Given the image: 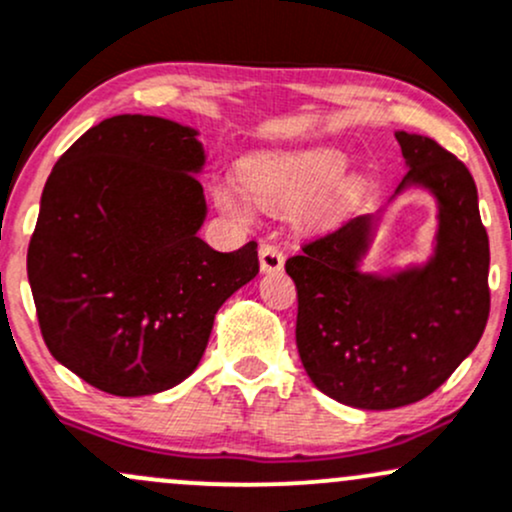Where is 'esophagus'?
I'll return each instance as SVG.
<instances>
[{
    "label": "esophagus",
    "instance_id": "obj_1",
    "mask_svg": "<svg viewBox=\"0 0 512 512\" xmlns=\"http://www.w3.org/2000/svg\"><path fill=\"white\" fill-rule=\"evenodd\" d=\"M284 267V252L279 250L277 245L272 243H262L260 247V269L265 274L269 272H279Z\"/></svg>",
    "mask_w": 512,
    "mask_h": 512
}]
</instances>
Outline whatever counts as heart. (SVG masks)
<instances>
[{"mask_svg":"<svg viewBox=\"0 0 512 512\" xmlns=\"http://www.w3.org/2000/svg\"><path fill=\"white\" fill-rule=\"evenodd\" d=\"M345 157L335 150H306L294 155H265L245 162L240 182L262 209L284 213L299 209L308 199L335 182L345 170ZM216 204L230 216H243V194L235 184L213 187Z\"/></svg>","mask_w":512,"mask_h":512,"instance_id":"b5f03b06","label":"heart"}]
</instances>
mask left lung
Returning a JSON list of instances; mask_svg holds the SVG:
<instances>
[{"mask_svg":"<svg viewBox=\"0 0 512 512\" xmlns=\"http://www.w3.org/2000/svg\"><path fill=\"white\" fill-rule=\"evenodd\" d=\"M396 140L411 167L396 194L423 187L437 201L435 255L389 277L362 272L379 216H357L286 260L303 369L325 396L362 411L430 396L479 345L491 308L474 177L432 138L398 131Z\"/></svg>","mask_w":512,"mask_h":512,"instance_id":"1","label":"left lung"}]
</instances>
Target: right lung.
Segmentation results:
<instances>
[{"mask_svg":"<svg viewBox=\"0 0 512 512\" xmlns=\"http://www.w3.org/2000/svg\"><path fill=\"white\" fill-rule=\"evenodd\" d=\"M196 131L160 116L97 123L55 162L28 243L50 355L94 389L150 396L199 367L218 308L260 272L257 243L199 238Z\"/></svg>","mask_w":512,"mask_h":512,"instance_id":"right-lung-1","label":"right lung"}]
</instances>
